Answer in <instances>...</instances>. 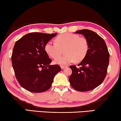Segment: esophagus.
Returning a JSON list of instances; mask_svg holds the SVG:
<instances>
[{
	"label": "esophagus",
	"instance_id": "esophagus-1",
	"mask_svg": "<svg viewBox=\"0 0 121 121\" xmlns=\"http://www.w3.org/2000/svg\"><path fill=\"white\" fill-rule=\"evenodd\" d=\"M67 66H65V65H60V67L61 68H62V69H64Z\"/></svg>",
	"mask_w": 121,
	"mask_h": 121
}]
</instances>
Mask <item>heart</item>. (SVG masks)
<instances>
[{
  "instance_id": "b5f03b06",
  "label": "heart",
  "mask_w": 121,
  "mask_h": 121,
  "mask_svg": "<svg viewBox=\"0 0 121 121\" xmlns=\"http://www.w3.org/2000/svg\"><path fill=\"white\" fill-rule=\"evenodd\" d=\"M56 42L49 41L45 46V51L50 57L55 58L56 64L65 65L74 62H80L87 56L89 49L88 42L84 37L77 34L67 33L60 34ZM65 48L66 54L59 56L62 49Z\"/></svg>"
}]
</instances>
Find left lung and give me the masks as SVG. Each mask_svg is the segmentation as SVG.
I'll return each mask as SVG.
<instances>
[{
    "label": "left lung",
    "mask_w": 121,
    "mask_h": 121,
    "mask_svg": "<svg viewBox=\"0 0 121 121\" xmlns=\"http://www.w3.org/2000/svg\"><path fill=\"white\" fill-rule=\"evenodd\" d=\"M87 39L89 49L87 56L78 64L70 65L72 73L69 78L70 85L80 92H86L98 87L106 77L109 64V53L102 38L88 29L76 31Z\"/></svg>",
    "instance_id": "8db88e82"
}]
</instances>
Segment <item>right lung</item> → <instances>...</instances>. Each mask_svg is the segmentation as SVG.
<instances>
[{
  "label": "right lung",
  "mask_w": 121,
  "mask_h": 121,
  "mask_svg": "<svg viewBox=\"0 0 121 121\" xmlns=\"http://www.w3.org/2000/svg\"><path fill=\"white\" fill-rule=\"evenodd\" d=\"M57 34L30 33L15 43L12 65L19 83L28 91L40 93L48 90L55 76L61 70L58 64L50 65L52 60L45 51L47 42Z\"/></svg>",
  "instance_id": "add662e5"
}]
</instances>
